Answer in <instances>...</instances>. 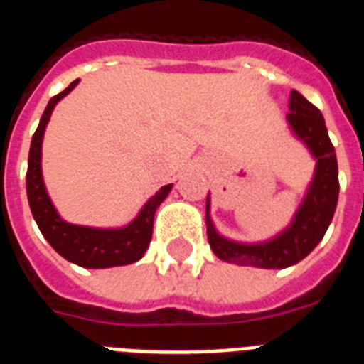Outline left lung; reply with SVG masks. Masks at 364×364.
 I'll list each match as a JSON object with an SVG mask.
<instances>
[{
  "instance_id": "left-lung-1",
  "label": "left lung",
  "mask_w": 364,
  "mask_h": 364,
  "mask_svg": "<svg viewBox=\"0 0 364 364\" xmlns=\"http://www.w3.org/2000/svg\"><path fill=\"white\" fill-rule=\"evenodd\" d=\"M287 124L293 135L306 144L316 159L314 178L293 222L267 242L244 244L222 237L210 220V197H206V235L212 252L222 261L257 269H286L304 259L323 238L338 203V164L325 120L297 90L289 97Z\"/></svg>"
}]
</instances>
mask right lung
I'll list each match as a JSON object with an SVG mask.
<instances>
[{
  "instance_id": "add662e5",
  "label": "right lung",
  "mask_w": 364,
  "mask_h": 364,
  "mask_svg": "<svg viewBox=\"0 0 364 364\" xmlns=\"http://www.w3.org/2000/svg\"><path fill=\"white\" fill-rule=\"evenodd\" d=\"M77 84L78 80H75L63 90L62 94L54 95L48 101L45 112L41 116L39 127L31 139L28 174H26V190H28L31 214H33V220L39 225L43 237L48 240L52 248L67 261H71L78 267L109 269V267L135 263L148 250V244L152 240L154 214L158 210V206L164 203L165 197L171 193L173 184L164 186L161 190L156 191V196H152L144 203L133 222L116 229L86 228V225H75V223L65 222L58 214L50 197L46 193L43 173H41V146H43L46 124L50 120L52 110L58 101L63 100Z\"/></svg>"
}]
</instances>
